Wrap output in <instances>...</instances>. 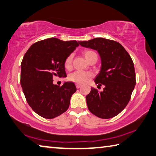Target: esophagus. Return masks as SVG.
I'll return each instance as SVG.
<instances>
[{
	"label": "esophagus",
	"mask_w": 156,
	"mask_h": 156,
	"mask_svg": "<svg viewBox=\"0 0 156 156\" xmlns=\"http://www.w3.org/2000/svg\"><path fill=\"white\" fill-rule=\"evenodd\" d=\"M81 86V84H80V83H76V88H80Z\"/></svg>",
	"instance_id": "34e87169"
}]
</instances>
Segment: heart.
I'll use <instances>...</instances> for the list:
<instances>
[{
  "instance_id": "b5f03b06",
  "label": "heart",
  "mask_w": 156,
  "mask_h": 156,
  "mask_svg": "<svg viewBox=\"0 0 156 156\" xmlns=\"http://www.w3.org/2000/svg\"><path fill=\"white\" fill-rule=\"evenodd\" d=\"M83 55L85 56L86 59L89 62L92 57H97V53L94 51L91 50H87L83 52ZM73 59V55L70 54L67 56L64 60V67L68 70H70L72 68V63ZM93 76V74L91 72H86V71L76 70L70 74L68 76V80L73 82L76 83H83L84 82L91 79Z\"/></svg>"
}]
</instances>
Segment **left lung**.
<instances>
[{"label": "left lung", "instance_id": "left-lung-1", "mask_svg": "<svg viewBox=\"0 0 156 156\" xmlns=\"http://www.w3.org/2000/svg\"><path fill=\"white\" fill-rule=\"evenodd\" d=\"M79 42L84 47L97 50L101 59V68L94 81L105 88L102 92L91 88L86 97L88 110L101 119L116 116L128 104L136 85L132 59L116 41L97 37Z\"/></svg>", "mask_w": 156, "mask_h": 156}]
</instances>
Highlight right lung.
<instances>
[{
    "label": "right lung",
    "instance_id": "add662e5",
    "mask_svg": "<svg viewBox=\"0 0 156 156\" xmlns=\"http://www.w3.org/2000/svg\"><path fill=\"white\" fill-rule=\"evenodd\" d=\"M80 44L75 40L51 37L34 43L21 63L20 84L26 100L35 113L51 119L68 110L75 83L54 85L53 76H66L64 60Z\"/></svg>",
    "mask_w": 156,
    "mask_h": 156
}]
</instances>
